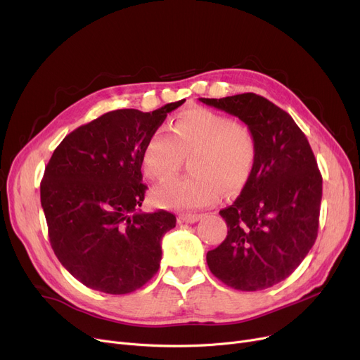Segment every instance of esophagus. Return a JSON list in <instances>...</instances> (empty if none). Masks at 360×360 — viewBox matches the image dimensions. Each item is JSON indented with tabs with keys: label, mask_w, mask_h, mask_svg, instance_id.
I'll return each mask as SVG.
<instances>
[{
	"label": "esophagus",
	"mask_w": 360,
	"mask_h": 360,
	"mask_svg": "<svg viewBox=\"0 0 360 360\" xmlns=\"http://www.w3.org/2000/svg\"><path fill=\"white\" fill-rule=\"evenodd\" d=\"M201 219V214H191V213H185L179 214V222L182 224H195Z\"/></svg>",
	"instance_id": "1"
}]
</instances>
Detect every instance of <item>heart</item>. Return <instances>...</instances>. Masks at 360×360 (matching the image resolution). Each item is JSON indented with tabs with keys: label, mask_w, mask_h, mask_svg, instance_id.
Listing matches in <instances>:
<instances>
[{
	"label": "heart",
	"mask_w": 360,
	"mask_h": 360,
	"mask_svg": "<svg viewBox=\"0 0 360 360\" xmlns=\"http://www.w3.org/2000/svg\"><path fill=\"white\" fill-rule=\"evenodd\" d=\"M193 154L194 174L165 182L153 193L159 206L195 210L240 190L252 172L256 143L247 127L209 108H190L172 124V134L154 131L143 150V169L154 181H165L179 169L184 155Z\"/></svg>",
	"instance_id": "heart-1"
}]
</instances>
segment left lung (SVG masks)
I'll use <instances>...</instances> for the list:
<instances>
[{"label":"left lung","instance_id":"left-lung-1","mask_svg":"<svg viewBox=\"0 0 360 360\" xmlns=\"http://www.w3.org/2000/svg\"><path fill=\"white\" fill-rule=\"evenodd\" d=\"M200 101L237 116L256 143L241 194L219 212L228 236L207 252L209 269L233 290L269 288L297 269L318 237L322 175L315 154L292 117L257 94Z\"/></svg>","mask_w":360,"mask_h":360}]
</instances>
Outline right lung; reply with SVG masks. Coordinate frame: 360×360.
I'll return each mask as SVG.
<instances>
[{"mask_svg": "<svg viewBox=\"0 0 360 360\" xmlns=\"http://www.w3.org/2000/svg\"><path fill=\"white\" fill-rule=\"evenodd\" d=\"M185 100L143 113L108 112L70 132L41 181V205L60 263L88 288L128 294L159 271L162 238L176 217L141 213L143 150Z\"/></svg>", "mask_w": 360, "mask_h": 360, "instance_id": "1", "label": "right lung"}]
</instances>
